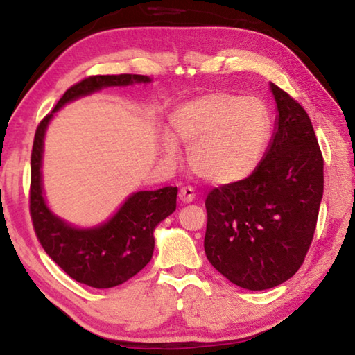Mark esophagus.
Instances as JSON below:
<instances>
[{
	"label": "esophagus",
	"mask_w": 355,
	"mask_h": 355,
	"mask_svg": "<svg viewBox=\"0 0 355 355\" xmlns=\"http://www.w3.org/2000/svg\"><path fill=\"white\" fill-rule=\"evenodd\" d=\"M178 197L183 201V203H191V201H193V198H196V192H193L191 186H184L180 189Z\"/></svg>",
	"instance_id": "1"
}]
</instances>
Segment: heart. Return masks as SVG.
<instances>
[{"label":"heart","mask_w":355,"mask_h":355,"mask_svg":"<svg viewBox=\"0 0 355 355\" xmlns=\"http://www.w3.org/2000/svg\"><path fill=\"white\" fill-rule=\"evenodd\" d=\"M171 134H163L168 157L178 154L175 140L191 144V169L212 184L240 182L259 164L270 132L269 112L255 96L212 92L183 103L171 115Z\"/></svg>","instance_id":"1"}]
</instances>
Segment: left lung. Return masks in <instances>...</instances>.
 <instances>
[{
    "label": "left lung",
    "mask_w": 355,
    "mask_h": 355,
    "mask_svg": "<svg viewBox=\"0 0 355 355\" xmlns=\"http://www.w3.org/2000/svg\"><path fill=\"white\" fill-rule=\"evenodd\" d=\"M275 132L245 180L206 198L205 252L229 282L249 291L289 280L306 257L323 197V157L300 104L269 83Z\"/></svg>",
    "instance_id": "1"
}]
</instances>
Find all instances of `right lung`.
<instances>
[{
    "instance_id": "obj_1",
    "label": "right lung",
    "mask_w": 355,
    "mask_h": 355,
    "mask_svg": "<svg viewBox=\"0 0 355 355\" xmlns=\"http://www.w3.org/2000/svg\"><path fill=\"white\" fill-rule=\"evenodd\" d=\"M146 75H96L67 89L57 106L35 132L31 158V215L35 234L46 254L78 283L96 289L128 282L148 265L154 254V231L177 207L178 189L134 192L109 220L92 227H78L55 215L47 206L43 187L44 138L53 115L67 103L104 87L148 85Z\"/></svg>"
}]
</instances>
